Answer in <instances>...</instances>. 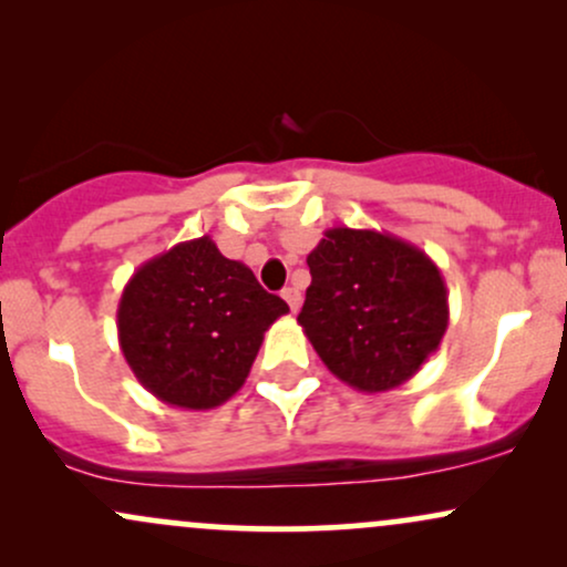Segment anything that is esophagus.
<instances>
[{"mask_svg":"<svg viewBox=\"0 0 567 567\" xmlns=\"http://www.w3.org/2000/svg\"><path fill=\"white\" fill-rule=\"evenodd\" d=\"M282 298H285V301H288L290 311L301 309V290H298V288H285L282 290Z\"/></svg>","mask_w":567,"mask_h":567,"instance_id":"esophagus-1","label":"esophagus"}]
</instances>
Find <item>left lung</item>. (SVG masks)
I'll list each match as a JSON object with an SVG mask.
<instances>
[{
	"label": "left lung",
	"mask_w": 567,
	"mask_h": 567,
	"mask_svg": "<svg viewBox=\"0 0 567 567\" xmlns=\"http://www.w3.org/2000/svg\"><path fill=\"white\" fill-rule=\"evenodd\" d=\"M306 264L311 285L298 322L336 379L389 392L437 351L451 311L424 250L386 231L336 226Z\"/></svg>",
	"instance_id": "left-lung-1"
}]
</instances>
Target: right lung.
<instances>
[{"label":"right lung","instance_id":"add662e5","mask_svg":"<svg viewBox=\"0 0 567 567\" xmlns=\"http://www.w3.org/2000/svg\"><path fill=\"white\" fill-rule=\"evenodd\" d=\"M288 311L245 264L199 237L138 266L116 330L143 389L165 405L210 410L243 389L264 333Z\"/></svg>","mask_w":567,"mask_h":567}]
</instances>
